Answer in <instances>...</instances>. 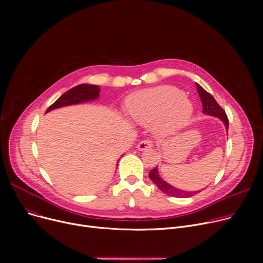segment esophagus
I'll return each instance as SVG.
<instances>
[{
  "mask_svg": "<svg viewBox=\"0 0 263 263\" xmlns=\"http://www.w3.org/2000/svg\"><path fill=\"white\" fill-rule=\"evenodd\" d=\"M136 148L139 149L140 151H143V150H146V149H150L153 148V142L149 141V140H144L142 142H140L139 144H137Z\"/></svg>",
  "mask_w": 263,
  "mask_h": 263,
  "instance_id": "1",
  "label": "esophagus"
}]
</instances>
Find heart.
Wrapping results in <instances>:
<instances>
[{
  "label": "heart",
  "instance_id": "b5f03b06",
  "mask_svg": "<svg viewBox=\"0 0 263 263\" xmlns=\"http://www.w3.org/2000/svg\"><path fill=\"white\" fill-rule=\"evenodd\" d=\"M193 103L175 86H157L131 96L127 103L129 116L137 123L150 124L160 120L162 132L172 133L183 128L193 114Z\"/></svg>",
  "mask_w": 263,
  "mask_h": 263
}]
</instances>
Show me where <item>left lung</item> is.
<instances>
[{"mask_svg":"<svg viewBox=\"0 0 263 263\" xmlns=\"http://www.w3.org/2000/svg\"><path fill=\"white\" fill-rule=\"evenodd\" d=\"M196 89L197 92L200 97V100L202 103V113L208 115V116H213V117H217L219 120H222V122L224 123V126L226 128L227 134H228V118L227 115L225 113V110L218 105V103L215 101V99L213 97L206 92L198 83H196ZM149 178L150 180L153 181L160 191H162L164 194H166L168 196H173V197H179V198H185V197H191L193 195H195L196 193L200 192V191H184L181 189H177L175 186H173L172 184L167 183L166 181L162 179V177L159 174V168L155 167L153 171L149 173Z\"/></svg>","mask_w":263,"mask_h":263,"instance_id":"1","label":"left lung"}]
</instances>
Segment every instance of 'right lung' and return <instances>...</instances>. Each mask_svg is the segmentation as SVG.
Returning a JSON list of instances; mask_svg holds the SVG:
<instances>
[{
    "mask_svg": "<svg viewBox=\"0 0 263 263\" xmlns=\"http://www.w3.org/2000/svg\"><path fill=\"white\" fill-rule=\"evenodd\" d=\"M99 92L100 87L98 85L80 84L63 93L57 101H55L51 106H49V108L46 110V113H49L53 109L61 108L64 106L81 104L97 100L100 96Z\"/></svg>",
    "mask_w": 263,
    "mask_h": 263,
    "instance_id": "1",
    "label": "right lung"
}]
</instances>
